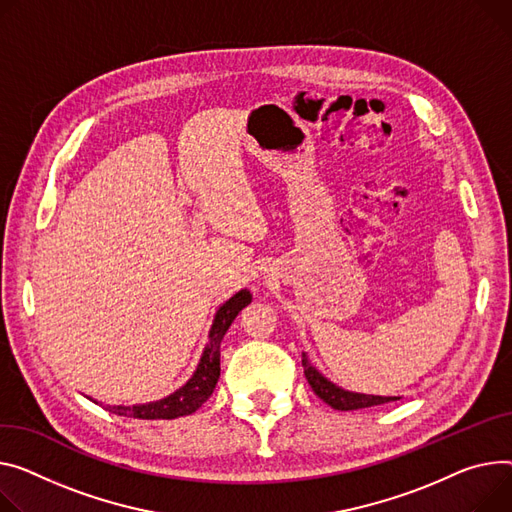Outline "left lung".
Masks as SVG:
<instances>
[{
	"label": "left lung",
	"mask_w": 512,
	"mask_h": 512,
	"mask_svg": "<svg viewBox=\"0 0 512 512\" xmlns=\"http://www.w3.org/2000/svg\"><path fill=\"white\" fill-rule=\"evenodd\" d=\"M302 366H304V377L309 381L311 389L327 403L333 410H362V407H372V405H383L389 401H397L399 397H381V395H362V393H350L335 387L331 381H327L319 370H315L306 356H302Z\"/></svg>",
	"instance_id": "1"
}]
</instances>
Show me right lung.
Instances as JSON below:
<instances>
[{
	"label": "right lung",
	"mask_w": 512,
	"mask_h": 512,
	"mask_svg": "<svg viewBox=\"0 0 512 512\" xmlns=\"http://www.w3.org/2000/svg\"><path fill=\"white\" fill-rule=\"evenodd\" d=\"M251 302V292L241 290L234 294L226 304L220 306V311L216 313L212 331H210V344L201 356V362L195 370L189 383L179 389L177 393L168 395L166 399H160L156 403L148 405H133V407H113V412L117 416H127V418H140V420H175L181 416L193 414L201 403H206L208 397L214 393L216 383L220 379V344L222 337L228 331L230 323L236 319V315L241 313L245 306Z\"/></svg>",
	"instance_id": "add662e5"
}]
</instances>
